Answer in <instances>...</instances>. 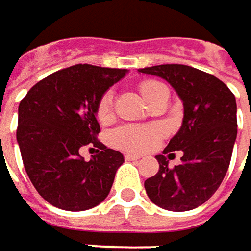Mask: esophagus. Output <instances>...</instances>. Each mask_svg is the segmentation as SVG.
I'll list each match as a JSON object with an SVG mask.
<instances>
[{"instance_id":"1","label":"esophagus","mask_w":251,"mask_h":251,"mask_svg":"<svg viewBox=\"0 0 251 251\" xmlns=\"http://www.w3.org/2000/svg\"><path fill=\"white\" fill-rule=\"evenodd\" d=\"M125 158L127 161H136V159H141V155H136V153H126Z\"/></svg>"}]
</instances>
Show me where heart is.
Returning <instances> with one entry per match:
<instances>
[{"instance_id":"b5f03b06","label":"heart","mask_w":251,"mask_h":251,"mask_svg":"<svg viewBox=\"0 0 251 251\" xmlns=\"http://www.w3.org/2000/svg\"><path fill=\"white\" fill-rule=\"evenodd\" d=\"M164 84L156 80H142L138 84L141 95L151 102L155 93ZM113 92L106 90L99 98L96 104V118L100 122H109L113 116ZM165 135L164 126L153 124V125H135V124H125L118 126L110 133V142L113 147L124 149L127 152H145L152 149L158 141Z\"/></svg>"}]
</instances>
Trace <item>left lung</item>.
<instances>
[{
	"instance_id": "left-lung-1",
	"label": "left lung",
	"mask_w": 251,
	"mask_h": 251,
	"mask_svg": "<svg viewBox=\"0 0 251 251\" xmlns=\"http://www.w3.org/2000/svg\"><path fill=\"white\" fill-rule=\"evenodd\" d=\"M141 73L170 81L184 102V121L164 155L159 171L145 181L149 200L170 211H188L216 193L228 170L237 136V106L233 92L216 76L185 64H159ZM183 152V162L168 167L165 154Z\"/></svg>"
}]
</instances>
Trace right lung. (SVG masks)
<instances>
[{
  "label": "right lung",
  "mask_w": 251,
  "mask_h": 251,
  "mask_svg": "<svg viewBox=\"0 0 251 251\" xmlns=\"http://www.w3.org/2000/svg\"><path fill=\"white\" fill-rule=\"evenodd\" d=\"M125 75L126 69L75 64L35 83L20 102L17 141L23 164L37 193L51 205L83 211L107 197L124 155L98 139L96 104ZM84 146L100 153L84 161L78 153Z\"/></svg>",
  "instance_id": "obj_1"
}]
</instances>
